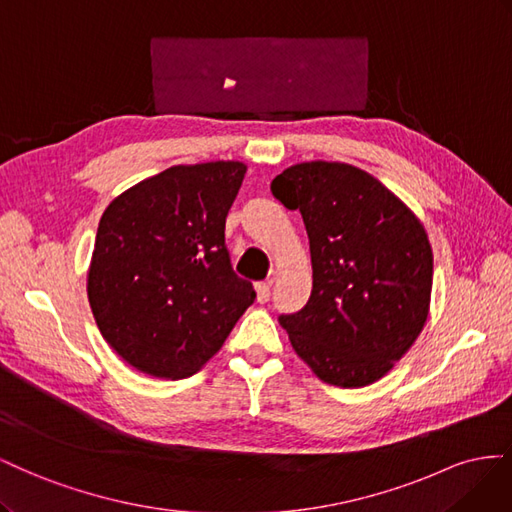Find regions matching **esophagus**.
<instances>
[{"label": "esophagus", "instance_id": "obj_1", "mask_svg": "<svg viewBox=\"0 0 512 512\" xmlns=\"http://www.w3.org/2000/svg\"><path fill=\"white\" fill-rule=\"evenodd\" d=\"M255 291H257V300L259 302H268L270 300V283H257Z\"/></svg>", "mask_w": 512, "mask_h": 512}]
</instances>
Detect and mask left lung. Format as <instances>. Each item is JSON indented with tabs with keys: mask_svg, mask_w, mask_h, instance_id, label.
I'll return each instance as SVG.
<instances>
[{
	"mask_svg": "<svg viewBox=\"0 0 512 512\" xmlns=\"http://www.w3.org/2000/svg\"><path fill=\"white\" fill-rule=\"evenodd\" d=\"M309 233L313 291L281 315L291 347L321 382L362 388L412 347L429 315L433 253L416 214L345 163H300L272 180Z\"/></svg>",
	"mask_w": 512,
	"mask_h": 512,
	"instance_id": "8db88e82",
	"label": "left lung"
}]
</instances>
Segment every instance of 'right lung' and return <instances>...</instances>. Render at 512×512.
<instances>
[{
  "label": "right lung",
  "mask_w": 512,
  "mask_h": 512,
  "mask_svg": "<svg viewBox=\"0 0 512 512\" xmlns=\"http://www.w3.org/2000/svg\"><path fill=\"white\" fill-rule=\"evenodd\" d=\"M246 165H175L115 197L102 214L87 298L98 330L152 377L197 373L240 315L253 285L233 272L225 218Z\"/></svg>",
  "instance_id": "add662e5"
}]
</instances>
